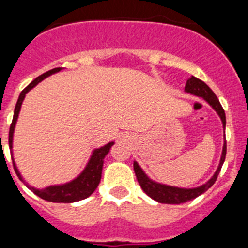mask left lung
<instances>
[{
  "instance_id": "1",
  "label": "left lung",
  "mask_w": 248,
  "mask_h": 248,
  "mask_svg": "<svg viewBox=\"0 0 248 248\" xmlns=\"http://www.w3.org/2000/svg\"><path fill=\"white\" fill-rule=\"evenodd\" d=\"M185 92H187V93L190 94H194L196 97L203 98L206 102L209 103L212 108L216 110V113L220 115L221 120H222L223 129H225V126H226V115H225V110H223L222 105L218 102L217 97H216L214 92L210 89L209 85L206 84V83H203L202 80L198 79L196 77H191V78L186 82ZM225 157H226V138H225V143H223L220 165H218L216 172H215L214 176H212L207 183L199 186V187H195V189H180V187H174V186L161 185V184L154 183V181H151L150 179L144 174L141 168H140V166L138 165V163H135V161L134 171L135 175H137L138 183H139L140 187L143 189V191L145 192L148 196H150L151 199H154L157 202L176 205V203H184L186 202V201L192 200V199L198 198L201 194L207 191V190L214 185L216 179H217L221 168H222L223 161H225Z\"/></svg>"
}]
</instances>
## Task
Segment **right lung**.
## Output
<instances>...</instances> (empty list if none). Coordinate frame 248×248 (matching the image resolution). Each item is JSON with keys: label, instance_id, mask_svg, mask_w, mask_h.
I'll return each mask as SVG.
<instances>
[{"label": "right lung", "instance_id": "1", "mask_svg": "<svg viewBox=\"0 0 248 248\" xmlns=\"http://www.w3.org/2000/svg\"><path fill=\"white\" fill-rule=\"evenodd\" d=\"M61 69H62L61 67L53 68V69H50V71L41 74V76L37 77L33 82L30 83V84H28L27 87L21 92L18 100H17L16 108H15V113H13V119H12V123H11L10 133H8V144H10V149H12L13 131H15V125H16L17 118H18L19 110H21V105H22V102H23V99H25V95L31 91V89L33 88L34 85L38 84L41 80L47 78V77L50 76V74L57 73V72H59ZM113 144L114 143H109L107 144V145L102 146V148L95 149V150L93 151V154H92L91 159H89L88 165L85 166V169L83 170L82 174L77 177V179H74L73 181H71V183L64 184V185L49 186V187H46V189H42V190L34 189V187H31L28 184L26 183L25 184L27 185L28 189L32 190L37 196H39V198L43 199V200L50 201V202L67 203V202H76V201H80L83 200V199H87L88 196H91L94 191H95V189H97L98 185H99L100 177H102V169H103V163H104V157L105 155L109 153V150H110ZM13 168H15V171H16L17 176L22 180V176L21 174H19L18 170H17L15 161H13Z\"/></svg>", "mask_w": 248, "mask_h": 248}]
</instances>
